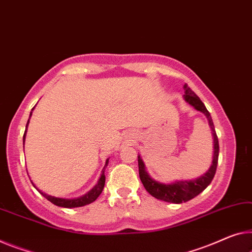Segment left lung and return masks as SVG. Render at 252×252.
Instances as JSON below:
<instances>
[{
    "label": "left lung",
    "mask_w": 252,
    "mask_h": 252,
    "mask_svg": "<svg viewBox=\"0 0 252 252\" xmlns=\"http://www.w3.org/2000/svg\"><path fill=\"white\" fill-rule=\"evenodd\" d=\"M185 94L184 99L185 101L190 104L191 107L195 108L197 111H200L205 116H206L208 124H210V127L212 129L213 134V143H214V148H213V161L210 166V169L207 170L206 173H204L202 177L196 178V179L192 180H179L175 181V183L171 184H163L160 183L148 173L145 169V164L143 162L141 156H138V173L139 178H141V181L144 188L148 190L149 193H151L153 197H156L157 199L163 200L166 203H173V204H181L185 202H188V200L192 199L193 197L199 195L204 189H206L208 185L212 183L213 178L215 176L216 172V166H218V161H219V138L218 135H216V131L214 128V124H213L211 114L208 113V110L205 107V104L202 102V100L198 98L195 92H193L190 88H189L187 84L184 86Z\"/></svg>",
    "instance_id": "8db88e82"
}]
</instances>
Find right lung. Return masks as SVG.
<instances>
[{"mask_svg":"<svg viewBox=\"0 0 252 252\" xmlns=\"http://www.w3.org/2000/svg\"><path fill=\"white\" fill-rule=\"evenodd\" d=\"M34 108V107H33ZM32 108V110H33ZM32 113H30L29 116V119L32 117ZM29 119H28V123H27V126H26V130H25V134H23V148H25V139H26V133H27V127L29 125ZM108 163H109V158H107L106 160V164H104L103 169H102V172H101V176H100L98 183L94 186V188L91 189L90 191H88L86 195L81 196V197H77V198H60V197H55V196H50L48 193H46L44 191H41L38 189L34 184L32 183L33 187L37 189L38 191H39L42 196L45 197L46 199H48L50 203H53L54 205H56V206H60V207H65V208H74V207H81V206H86L88 204H91L94 203V200L98 198L100 193L102 192L103 190V187H104V181H106V176H104V170H106Z\"/></svg>","mask_w":252,"mask_h":252,"instance_id":"right-lung-1","label":"right lung"}]
</instances>
